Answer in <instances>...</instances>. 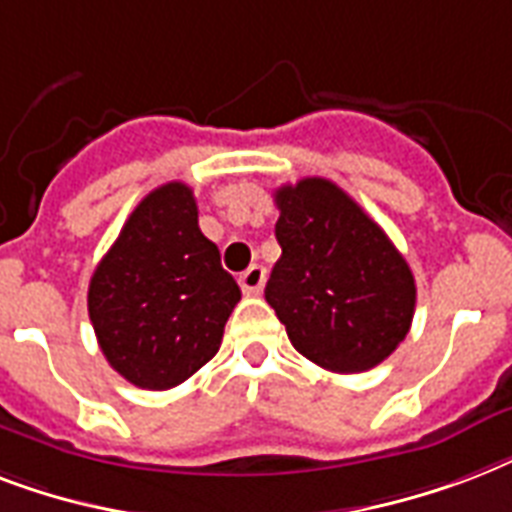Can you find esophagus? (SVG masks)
<instances>
[{"instance_id": "1", "label": "esophagus", "mask_w": 512, "mask_h": 512, "mask_svg": "<svg viewBox=\"0 0 512 512\" xmlns=\"http://www.w3.org/2000/svg\"><path fill=\"white\" fill-rule=\"evenodd\" d=\"M241 292L244 295H260V289L265 287V268L263 265H249L247 271L239 276Z\"/></svg>"}]
</instances>
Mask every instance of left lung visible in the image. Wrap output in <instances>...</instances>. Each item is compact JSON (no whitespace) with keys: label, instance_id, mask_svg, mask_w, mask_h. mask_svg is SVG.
<instances>
[{"label":"left lung","instance_id":"8db88e82","mask_svg":"<svg viewBox=\"0 0 512 512\" xmlns=\"http://www.w3.org/2000/svg\"><path fill=\"white\" fill-rule=\"evenodd\" d=\"M276 239L265 300L305 358L329 372L372 369L412 327L417 287L380 225L324 177L276 191Z\"/></svg>","mask_w":512,"mask_h":512}]
</instances>
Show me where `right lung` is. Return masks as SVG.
Masks as SVG:
<instances>
[{"mask_svg": "<svg viewBox=\"0 0 512 512\" xmlns=\"http://www.w3.org/2000/svg\"><path fill=\"white\" fill-rule=\"evenodd\" d=\"M239 300V284L201 233L193 191L177 180L135 207L87 292L106 361L146 390H170L199 372Z\"/></svg>", "mask_w": 512, "mask_h": 512, "instance_id": "add662e5", "label": "right lung"}]
</instances>
